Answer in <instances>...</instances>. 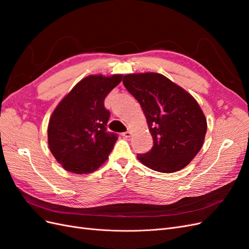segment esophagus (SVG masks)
Returning a JSON list of instances; mask_svg holds the SVG:
<instances>
[{"label": "esophagus", "mask_w": 249, "mask_h": 249, "mask_svg": "<svg viewBox=\"0 0 249 249\" xmlns=\"http://www.w3.org/2000/svg\"><path fill=\"white\" fill-rule=\"evenodd\" d=\"M123 136H124V138H130V137L132 136V132H131V131H126V132L123 133Z\"/></svg>", "instance_id": "1"}]
</instances>
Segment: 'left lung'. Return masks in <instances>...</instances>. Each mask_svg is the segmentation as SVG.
<instances>
[{"mask_svg":"<svg viewBox=\"0 0 249 249\" xmlns=\"http://www.w3.org/2000/svg\"><path fill=\"white\" fill-rule=\"evenodd\" d=\"M123 82L140 104L154 140L153 148L137 159L163 173L186 167L200 150L208 127L196 100L161 73H130Z\"/></svg>","mask_w":249,"mask_h":249,"instance_id":"obj_1","label":"left lung"}]
</instances>
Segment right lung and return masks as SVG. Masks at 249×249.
Here are the masks:
<instances>
[{"instance_id":"obj_1","label":"right lung","mask_w":249,"mask_h":249,"mask_svg":"<svg viewBox=\"0 0 249 249\" xmlns=\"http://www.w3.org/2000/svg\"><path fill=\"white\" fill-rule=\"evenodd\" d=\"M122 80L123 74H90L53 111L48 125L49 147L65 170L84 175L107 161L117 137L106 132L110 112L104 101Z\"/></svg>"}]
</instances>
